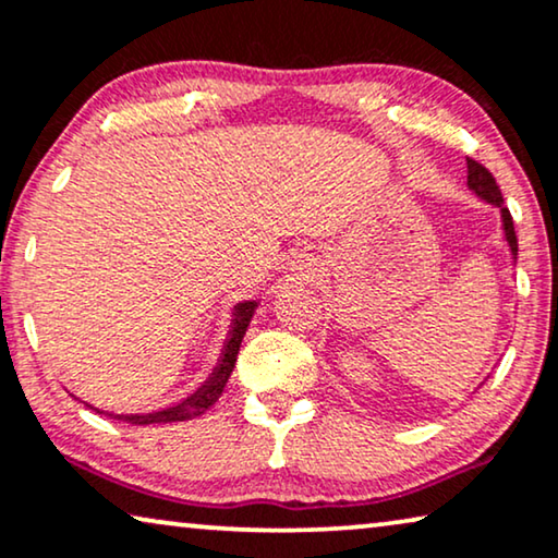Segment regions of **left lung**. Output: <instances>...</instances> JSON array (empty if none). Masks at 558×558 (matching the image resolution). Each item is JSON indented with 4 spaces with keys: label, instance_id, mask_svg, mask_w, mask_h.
Returning a JSON list of instances; mask_svg holds the SVG:
<instances>
[{
    "label": "left lung",
    "instance_id": "1",
    "mask_svg": "<svg viewBox=\"0 0 558 558\" xmlns=\"http://www.w3.org/2000/svg\"><path fill=\"white\" fill-rule=\"evenodd\" d=\"M468 186L477 194V197H483L485 202L500 207V215H504L506 240H508V245H511V253L518 255V238L513 230V217H511V211H508V207H504V194H500V186L496 184V177H493L481 161L468 159Z\"/></svg>",
    "mask_w": 558,
    "mask_h": 558
}]
</instances>
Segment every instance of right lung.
<instances>
[{
  "label": "right lung",
  "mask_w": 558,
  "mask_h": 558,
  "mask_svg": "<svg viewBox=\"0 0 558 558\" xmlns=\"http://www.w3.org/2000/svg\"><path fill=\"white\" fill-rule=\"evenodd\" d=\"M253 313H255V303L234 305L232 331H230V339H227V347L222 351V359H219V366L215 368V374L209 376V381L204 384L197 395L184 399L182 404L169 407V410H161L154 414H108V417L131 422V425H161V422H184V420L199 417V414L207 412L209 407L217 402L219 395H222L227 379H230L234 361H238V354H240L242 336H245V331H247V324H250V318H253Z\"/></svg>",
  "instance_id": "add662e5"
}]
</instances>
